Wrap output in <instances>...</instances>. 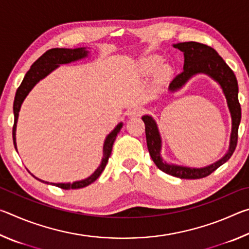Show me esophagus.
<instances>
[{
    "label": "esophagus",
    "mask_w": 249,
    "mask_h": 249,
    "mask_svg": "<svg viewBox=\"0 0 249 249\" xmlns=\"http://www.w3.org/2000/svg\"><path fill=\"white\" fill-rule=\"evenodd\" d=\"M142 113V107H133V108H129L127 111V116L128 117H137V116H141Z\"/></svg>",
    "instance_id": "1"
}]
</instances>
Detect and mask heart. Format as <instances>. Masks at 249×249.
Returning <instances> with one entry per match:
<instances>
[{
  "label": "heart",
  "instance_id": "heart-1",
  "mask_svg": "<svg viewBox=\"0 0 249 249\" xmlns=\"http://www.w3.org/2000/svg\"><path fill=\"white\" fill-rule=\"evenodd\" d=\"M160 64H161V58L157 56V54H151V56H148L142 59L141 69L142 72L149 73L157 69L160 66ZM169 74H170V68L168 66H163L159 71V79L166 80L168 79V77H169Z\"/></svg>",
  "mask_w": 249,
  "mask_h": 249
}]
</instances>
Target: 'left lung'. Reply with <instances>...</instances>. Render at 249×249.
I'll use <instances>...</instances> for the list:
<instances>
[{"label":"left lung","instance_id":"obj_1","mask_svg":"<svg viewBox=\"0 0 249 249\" xmlns=\"http://www.w3.org/2000/svg\"><path fill=\"white\" fill-rule=\"evenodd\" d=\"M174 47L183 53V71L172 80L168 90L171 93H175L182 89V87H184V84L191 78L200 73L209 75L211 79L217 82L225 95L231 119L229 149L217 161L202 168H192L167 162L161 157L162 142L157 123L153 116L144 115L142 116V120L145 123L147 147H148L149 155L155 165L161 171L180 179H200L211 175L223 163H225L233 155L237 145V132L242 117L241 105L238 102L237 79L231 69L226 65V62L223 60V58L210 46L196 43V41H185V43L174 44Z\"/></svg>","mask_w":249,"mask_h":249}]
</instances>
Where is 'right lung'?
Returning <instances> with one entry per match:
<instances>
[{"instance_id": "1", "label": "right lung", "mask_w": 249, "mask_h": 249, "mask_svg": "<svg viewBox=\"0 0 249 249\" xmlns=\"http://www.w3.org/2000/svg\"><path fill=\"white\" fill-rule=\"evenodd\" d=\"M90 52L86 47H80V48H74V49H69V48H53L49 49L46 52L43 56H40L37 60L32 65L31 69L27 71V73L25 74L22 83L18 87V91H16L15 99H14V104H13V112H14V126H13V142L16 151H18V146H16V126H18V114L20 111V107L24 102V100L26 99L29 92L33 90V88L38 83L40 80L47 77L49 73H52L53 70H56L60 65H67L70 64V62H74L78 60H81L83 58H87L89 56ZM123 127V123H119L115 128L109 133L107 137H105L104 144H103V157L101 160L100 166L96 168L95 171L91 176L88 177L86 179L74 181V182H67V183H53V182H48V181H44L37 177L32 176L37 180L41 181V182H45L47 184H53L58 188L65 189V190H70V189H80L84 188L87 185L91 184L92 182L99 178L100 175L102 174L104 170L105 166L108 161L109 156L112 153V147L114 144V141L117 136V134L120 133L121 128ZM29 172V171H28Z\"/></svg>"}]
</instances>
